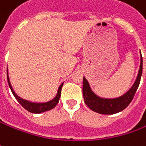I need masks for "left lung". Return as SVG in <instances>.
Masks as SVG:
<instances>
[{
    "label": "left lung",
    "mask_w": 146,
    "mask_h": 146,
    "mask_svg": "<svg viewBox=\"0 0 146 146\" xmlns=\"http://www.w3.org/2000/svg\"><path fill=\"white\" fill-rule=\"evenodd\" d=\"M142 74V56L141 53V64L138 75L133 86L122 96L114 99L101 98L96 96L91 89L87 80L83 78L82 93L85 104L92 110L101 114H113L123 111L130 104L139 86Z\"/></svg>",
    "instance_id": "1"
}]
</instances>
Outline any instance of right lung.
<instances>
[{
    "label": "right lung",
    "instance_id": "add662e5",
    "mask_svg": "<svg viewBox=\"0 0 146 146\" xmlns=\"http://www.w3.org/2000/svg\"><path fill=\"white\" fill-rule=\"evenodd\" d=\"M7 80H8V83H9V86H10V90H11V92L13 93L14 96L18 100V102L22 105L25 110H27L29 112L33 113H41L46 112V111L50 110L53 108H54L55 105L59 103V100L61 96V89H62V86H63V84H64V83H62L59 86V89H58V92H57V95L51 100H50L48 102H45V103H33V102L28 101L26 100H23V99L20 98L19 96H17V94L13 90L12 86L10 84V78H9V76H8V68H7Z\"/></svg>",
    "mask_w": 146,
    "mask_h": 146
}]
</instances>
